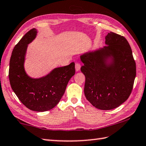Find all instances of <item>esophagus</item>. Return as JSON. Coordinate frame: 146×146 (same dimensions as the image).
<instances>
[{"label": "esophagus", "mask_w": 146, "mask_h": 146, "mask_svg": "<svg viewBox=\"0 0 146 146\" xmlns=\"http://www.w3.org/2000/svg\"><path fill=\"white\" fill-rule=\"evenodd\" d=\"M81 65L80 64H79V63L76 64V72H78L79 70H80V69H81Z\"/></svg>", "instance_id": "esophagus-1"}]
</instances>
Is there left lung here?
<instances>
[{
	"label": "left lung",
	"mask_w": 146,
	"mask_h": 146,
	"mask_svg": "<svg viewBox=\"0 0 146 146\" xmlns=\"http://www.w3.org/2000/svg\"><path fill=\"white\" fill-rule=\"evenodd\" d=\"M106 46L80 55L86 81L84 94L95 108L109 110L129 98L136 76V65L127 40L110 32Z\"/></svg>",
	"instance_id": "1"
}]
</instances>
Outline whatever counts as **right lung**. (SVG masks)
Listing matches in <instances>:
<instances>
[{
	"label": "right lung",
	"mask_w": 146,
	"mask_h": 146,
	"mask_svg": "<svg viewBox=\"0 0 146 146\" xmlns=\"http://www.w3.org/2000/svg\"><path fill=\"white\" fill-rule=\"evenodd\" d=\"M37 33V29H31L15 46L10 59L9 78L12 90L24 105L32 111L43 112L53 108L60 102L75 74V64L55 68L38 78L29 76L25 68L26 56L28 44Z\"/></svg>",
	"instance_id": "obj_1"
}]
</instances>
